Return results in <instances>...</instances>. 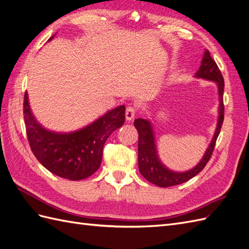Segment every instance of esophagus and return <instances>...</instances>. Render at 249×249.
I'll return each instance as SVG.
<instances>
[{
	"instance_id": "34e87169",
	"label": "esophagus",
	"mask_w": 249,
	"mask_h": 249,
	"mask_svg": "<svg viewBox=\"0 0 249 249\" xmlns=\"http://www.w3.org/2000/svg\"><path fill=\"white\" fill-rule=\"evenodd\" d=\"M136 108L135 107H133V106H129L126 108V110H125V118H126V120H129V122H131L132 119H134V117H135V115H136Z\"/></svg>"
}]
</instances>
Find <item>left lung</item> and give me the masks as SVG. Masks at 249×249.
Returning <instances> with one entry per match:
<instances>
[{"label":"left lung","instance_id":"8db88e82","mask_svg":"<svg viewBox=\"0 0 249 249\" xmlns=\"http://www.w3.org/2000/svg\"><path fill=\"white\" fill-rule=\"evenodd\" d=\"M195 77L203 78L214 82L218 86L219 93V117L217 129L214 131L213 137L208 145L203 158L200 162L193 167L192 170L178 173L167 169L161 162L155 143V136H154L153 126L150 120L137 118L134 122L136 130L138 132V169L140 174L149 181V182L160 187H169L184 183L193 177L196 176L211 159L213 151L214 149L217 138L221 131V126L223 124L224 119V104H223V91H224V79L218 68L216 62L212 58L208 50H205L204 55L201 62L199 70L195 74Z\"/></svg>","mask_w":249,"mask_h":249}]
</instances>
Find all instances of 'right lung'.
Returning <instances> with one entry per match:
<instances>
[{
    "label": "right lung",
    "instance_id": "right-lung-1",
    "mask_svg": "<svg viewBox=\"0 0 249 249\" xmlns=\"http://www.w3.org/2000/svg\"><path fill=\"white\" fill-rule=\"evenodd\" d=\"M124 111L125 107L119 106L78 131L57 133L37 123L28 94L24 95L26 133L32 153L47 170L69 180L85 179L99 169L104 144L111 133L124 124Z\"/></svg>",
    "mask_w": 249,
    "mask_h": 249
}]
</instances>
